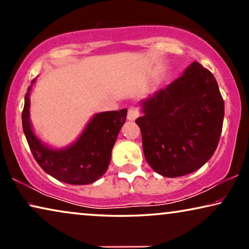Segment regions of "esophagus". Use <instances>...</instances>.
Wrapping results in <instances>:
<instances>
[{
    "label": "esophagus",
    "instance_id": "1",
    "mask_svg": "<svg viewBox=\"0 0 249 249\" xmlns=\"http://www.w3.org/2000/svg\"><path fill=\"white\" fill-rule=\"evenodd\" d=\"M139 114L141 113H139V108L137 107H130L128 108L127 118H128V120L134 121L139 117Z\"/></svg>",
    "mask_w": 249,
    "mask_h": 249
}]
</instances>
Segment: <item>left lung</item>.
I'll return each instance as SVG.
<instances>
[{"label": "left lung", "instance_id": "left-lung-1", "mask_svg": "<svg viewBox=\"0 0 249 249\" xmlns=\"http://www.w3.org/2000/svg\"><path fill=\"white\" fill-rule=\"evenodd\" d=\"M137 118L146 161L159 175L176 178L205 164L215 152L224 102L213 73L193 62L175 81L142 101Z\"/></svg>", "mask_w": 249, "mask_h": 249}]
</instances>
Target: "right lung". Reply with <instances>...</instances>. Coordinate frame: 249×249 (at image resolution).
Returning a JSON list of instances; mask_svg holds the SVG:
<instances>
[{"mask_svg": "<svg viewBox=\"0 0 249 249\" xmlns=\"http://www.w3.org/2000/svg\"><path fill=\"white\" fill-rule=\"evenodd\" d=\"M33 79L25 96L22 128L36 162L46 173L70 185H87L100 179L110 164L111 153L119 131L127 118V108L95 114L80 137L66 148L53 149L34 134L29 119V94Z\"/></svg>", "mask_w": 249, "mask_h": 249, "instance_id": "1", "label": "right lung"}]
</instances>
